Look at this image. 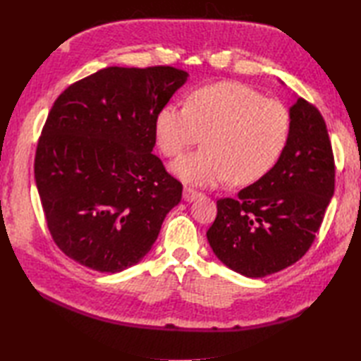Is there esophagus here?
Returning a JSON list of instances; mask_svg holds the SVG:
<instances>
[{
    "mask_svg": "<svg viewBox=\"0 0 361 361\" xmlns=\"http://www.w3.org/2000/svg\"><path fill=\"white\" fill-rule=\"evenodd\" d=\"M202 194L197 192V190L190 189V188H185V192H183V198H185V202H194L197 197H200Z\"/></svg>",
    "mask_w": 361,
    "mask_h": 361,
    "instance_id": "34e87169",
    "label": "esophagus"
}]
</instances>
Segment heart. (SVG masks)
I'll list each match as a JSON object with an SVG mask.
<instances>
[{
  "label": "heart",
  "instance_id": "heart-1",
  "mask_svg": "<svg viewBox=\"0 0 361 361\" xmlns=\"http://www.w3.org/2000/svg\"><path fill=\"white\" fill-rule=\"evenodd\" d=\"M291 118L287 106L264 99L239 82L198 87L186 106L166 104L153 121L161 153L176 157L203 135V150L175 159L171 171L192 186L231 180L250 185L270 172L288 142Z\"/></svg>",
  "mask_w": 361,
  "mask_h": 361
}]
</instances>
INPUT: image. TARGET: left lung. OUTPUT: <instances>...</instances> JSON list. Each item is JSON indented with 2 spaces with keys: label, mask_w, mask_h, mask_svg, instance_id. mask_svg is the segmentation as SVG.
Here are the masks:
<instances>
[{
  "label": "left lung",
  "mask_w": 361,
  "mask_h": 361,
  "mask_svg": "<svg viewBox=\"0 0 361 361\" xmlns=\"http://www.w3.org/2000/svg\"><path fill=\"white\" fill-rule=\"evenodd\" d=\"M291 130L278 163L235 198L217 202L206 233L221 262L247 278L293 265L315 240L335 189L326 122L302 97L290 106Z\"/></svg>",
  "instance_id": "obj_1"
}]
</instances>
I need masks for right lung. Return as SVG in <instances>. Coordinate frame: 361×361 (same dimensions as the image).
Listing matches in <instances>:
<instances>
[{"label":"right lung","instance_id":"right-lung-1","mask_svg":"<svg viewBox=\"0 0 361 361\" xmlns=\"http://www.w3.org/2000/svg\"><path fill=\"white\" fill-rule=\"evenodd\" d=\"M189 74L109 66L54 102L35 152V185L57 247L80 265L119 273L140 262L181 200L153 155V121Z\"/></svg>","mask_w":361,"mask_h":361}]
</instances>
